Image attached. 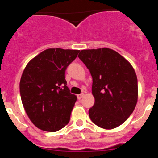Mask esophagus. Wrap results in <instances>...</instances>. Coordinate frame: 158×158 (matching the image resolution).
Returning <instances> with one entry per match:
<instances>
[{"instance_id": "34e87169", "label": "esophagus", "mask_w": 158, "mask_h": 158, "mask_svg": "<svg viewBox=\"0 0 158 158\" xmlns=\"http://www.w3.org/2000/svg\"><path fill=\"white\" fill-rule=\"evenodd\" d=\"M77 96L78 100H81V99L82 97L84 96V94H83V93H81V94H78Z\"/></svg>"}]
</instances>
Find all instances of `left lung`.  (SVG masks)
Masks as SVG:
<instances>
[{
	"instance_id": "left-lung-1",
	"label": "left lung",
	"mask_w": 158,
	"mask_h": 158,
	"mask_svg": "<svg viewBox=\"0 0 158 158\" xmlns=\"http://www.w3.org/2000/svg\"><path fill=\"white\" fill-rule=\"evenodd\" d=\"M78 58L93 77L94 105L90 119L104 129L120 126L129 118L138 100V80L132 65L109 48L81 51Z\"/></svg>"
}]
</instances>
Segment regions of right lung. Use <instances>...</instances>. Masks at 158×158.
I'll use <instances>...</instances> for the list:
<instances>
[{
	"mask_svg": "<svg viewBox=\"0 0 158 158\" xmlns=\"http://www.w3.org/2000/svg\"><path fill=\"white\" fill-rule=\"evenodd\" d=\"M79 52L47 49L25 67L19 93L25 111L39 129L55 132L69 123L77 96L66 86L65 73Z\"/></svg>",
	"mask_w": 158,
	"mask_h": 158,
	"instance_id": "obj_1",
	"label": "right lung"
}]
</instances>
